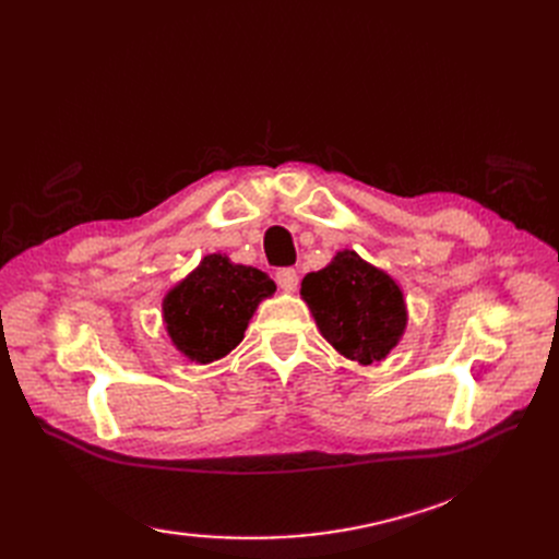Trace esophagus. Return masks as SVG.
Listing matches in <instances>:
<instances>
[{
    "label": "esophagus",
    "mask_w": 559,
    "mask_h": 559,
    "mask_svg": "<svg viewBox=\"0 0 559 559\" xmlns=\"http://www.w3.org/2000/svg\"><path fill=\"white\" fill-rule=\"evenodd\" d=\"M277 284L282 286V289H284L286 294L296 292V286H298V273H296L294 267H282V270H277Z\"/></svg>",
    "instance_id": "1"
}]
</instances>
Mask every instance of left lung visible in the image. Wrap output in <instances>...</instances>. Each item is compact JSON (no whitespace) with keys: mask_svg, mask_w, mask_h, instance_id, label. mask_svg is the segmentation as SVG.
I'll use <instances>...</instances> for the list:
<instances>
[{"mask_svg":"<svg viewBox=\"0 0 559 559\" xmlns=\"http://www.w3.org/2000/svg\"><path fill=\"white\" fill-rule=\"evenodd\" d=\"M300 298L326 343L361 366L386 359L408 326L396 280L352 249L337 251L326 267L302 277Z\"/></svg>","mask_w":559,"mask_h":559,"instance_id":"left-lung-1","label":"left lung"}]
</instances>
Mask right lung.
<instances>
[{"mask_svg":"<svg viewBox=\"0 0 559 559\" xmlns=\"http://www.w3.org/2000/svg\"><path fill=\"white\" fill-rule=\"evenodd\" d=\"M263 270L210 253L163 298V321L173 345L189 361L212 364L242 343L259 302L275 294Z\"/></svg>","mask_w":559,"mask_h":559,"instance_id":"obj_1","label":"right lung"}]
</instances>
